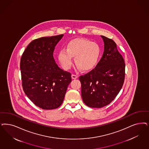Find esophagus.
I'll return each instance as SVG.
<instances>
[{
  "instance_id": "obj_1",
  "label": "esophagus",
  "mask_w": 149,
  "mask_h": 149,
  "mask_svg": "<svg viewBox=\"0 0 149 149\" xmlns=\"http://www.w3.org/2000/svg\"><path fill=\"white\" fill-rule=\"evenodd\" d=\"M72 79H77L78 76L77 75H75V74H72Z\"/></svg>"
}]
</instances>
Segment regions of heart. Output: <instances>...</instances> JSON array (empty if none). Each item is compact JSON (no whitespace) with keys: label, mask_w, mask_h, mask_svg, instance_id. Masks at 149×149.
<instances>
[{"label":"heart","mask_w":149,"mask_h":149,"mask_svg":"<svg viewBox=\"0 0 149 149\" xmlns=\"http://www.w3.org/2000/svg\"><path fill=\"white\" fill-rule=\"evenodd\" d=\"M101 55V48L97 43L85 39H76L69 42L67 49L62 48L58 53V59L64 69H69L75 56V63L84 70H88L97 64Z\"/></svg>","instance_id":"1"}]
</instances>
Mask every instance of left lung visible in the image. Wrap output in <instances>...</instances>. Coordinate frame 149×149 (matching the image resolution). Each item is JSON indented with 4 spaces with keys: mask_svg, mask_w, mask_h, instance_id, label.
<instances>
[{
    "mask_svg": "<svg viewBox=\"0 0 149 149\" xmlns=\"http://www.w3.org/2000/svg\"><path fill=\"white\" fill-rule=\"evenodd\" d=\"M104 52L96 67L81 75V96L84 102L91 108L108 105L117 96L123 86L125 64L112 39L101 36Z\"/></svg>",
    "mask_w": 149,
    "mask_h": 149,
    "instance_id": "8db88e82",
    "label": "left lung"
}]
</instances>
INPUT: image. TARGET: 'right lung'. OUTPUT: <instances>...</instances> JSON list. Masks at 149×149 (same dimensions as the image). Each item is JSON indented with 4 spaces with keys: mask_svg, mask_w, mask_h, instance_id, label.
Masks as SVG:
<instances>
[{
    "mask_svg": "<svg viewBox=\"0 0 149 149\" xmlns=\"http://www.w3.org/2000/svg\"><path fill=\"white\" fill-rule=\"evenodd\" d=\"M63 36L34 40L21 58L23 90L31 101L43 109L59 107L72 81L71 73L58 67L53 56L54 47Z\"/></svg>",
    "mask_w": 149,
    "mask_h": 149,
    "instance_id": "right-lung-1",
    "label": "right lung"
}]
</instances>
